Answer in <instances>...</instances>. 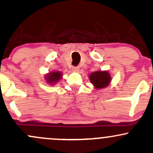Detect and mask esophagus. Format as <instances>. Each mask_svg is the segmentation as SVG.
<instances>
[{"label":"esophagus","instance_id":"34e87169","mask_svg":"<svg viewBox=\"0 0 153 153\" xmlns=\"http://www.w3.org/2000/svg\"><path fill=\"white\" fill-rule=\"evenodd\" d=\"M80 68H78V67H73V71L75 72V73H78V71H79Z\"/></svg>","mask_w":153,"mask_h":153}]
</instances>
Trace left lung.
<instances>
[{"label":"left lung","mask_w":153,"mask_h":153,"mask_svg":"<svg viewBox=\"0 0 153 153\" xmlns=\"http://www.w3.org/2000/svg\"><path fill=\"white\" fill-rule=\"evenodd\" d=\"M91 83L97 89L107 88L112 80L111 75L107 70H97L93 72L88 76Z\"/></svg>","instance_id":"obj_1"}]
</instances>
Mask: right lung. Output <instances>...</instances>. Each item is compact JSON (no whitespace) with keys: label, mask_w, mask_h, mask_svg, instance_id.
Listing matches in <instances>:
<instances>
[{"label":"right lung","mask_w":153,"mask_h":153,"mask_svg":"<svg viewBox=\"0 0 153 153\" xmlns=\"http://www.w3.org/2000/svg\"><path fill=\"white\" fill-rule=\"evenodd\" d=\"M62 78V72L61 71H51L45 74L44 79L48 84L49 85H55L57 83L59 80Z\"/></svg>","instance_id":"1"}]
</instances>
